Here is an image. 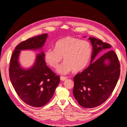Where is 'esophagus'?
<instances>
[{
    "instance_id": "1",
    "label": "esophagus",
    "mask_w": 127,
    "mask_h": 127,
    "mask_svg": "<svg viewBox=\"0 0 127 127\" xmlns=\"http://www.w3.org/2000/svg\"><path fill=\"white\" fill-rule=\"evenodd\" d=\"M67 79V77H63V76H61V80L62 81H65V79Z\"/></svg>"
}]
</instances>
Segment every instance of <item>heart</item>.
<instances>
[{"label": "heart", "mask_w": 127, "mask_h": 127, "mask_svg": "<svg viewBox=\"0 0 127 127\" xmlns=\"http://www.w3.org/2000/svg\"><path fill=\"white\" fill-rule=\"evenodd\" d=\"M54 48L45 51V61L51 67L57 69L63 57L65 62L58 69V72L62 74H67L73 69L77 72L85 69L90 61L92 51L89 41L71 36L58 41Z\"/></svg>", "instance_id": "obj_1"}]
</instances>
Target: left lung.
Here are the masks:
<instances>
[{
  "instance_id": "obj_1",
  "label": "left lung",
  "mask_w": 127,
  "mask_h": 127,
  "mask_svg": "<svg viewBox=\"0 0 127 127\" xmlns=\"http://www.w3.org/2000/svg\"><path fill=\"white\" fill-rule=\"evenodd\" d=\"M93 51L91 64L84 70L74 77L73 94L81 106L93 108L104 103L112 94L120 73V63L113 50L105 53L96 59L102 49L109 50L111 46L100 39L90 37ZM108 60L106 64L105 61Z\"/></svg>"
}]
</instances>
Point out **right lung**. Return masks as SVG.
<instances>
[{"instance_id":"1","label":"right lung","mask_w":127,"mask_h":127,"mask_svg":"<svg viewBox=\"0 0 127 127\" xmlns=\"http://www.w3.org/2000/svg\"><path fill=\"white\" fill-rule=\"evenodd\" d=\"M47 36L44 33L21 42L16 47L10 61L9 78L15 91L23 102L35 107L44 106L50 100L60 82V77L46 65L43 51L37 55L33 66L29 69L21 67L18 56L22 50L41 48Z\"/></svg>"}]
</instances>
